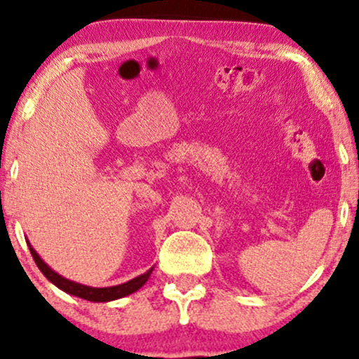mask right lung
<instances>
[{"label":"right lung","instance_id":"obj_1","mask_svg":"<svg viewBox=\"0 0 359 359\" xmlns=\"http://www.w3.org/2000/svg\"><path fill=\"white\" fill-rule=\"evenodd\" d=\"M26 242H27L29 250H31L34 262H36L39 269H41L42 274L48 279V281H50L52 284H55V286L58 289H62L63 292L70 294V296H75V297H81V299H85V301H90V302H111V301H116V299L130 296V294L139 291V289L144 286L147 281H149L150 274H151V271H154V266H151L149 271L140 274V276L130 279V281H127V283L117 284V286H109V287L86 286V284L70 281V279L63 278L62 274L53 271V269L48 266V264L43 262L41 257H39V253L32 248V245L29 243V240H26Z\"/></svg>","mask_w":359,"mask_h":359}]
</instances>
